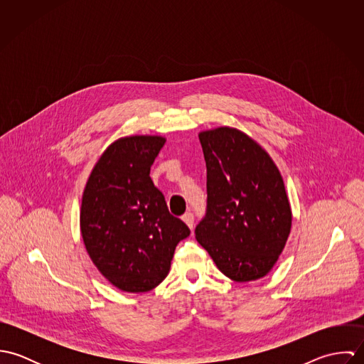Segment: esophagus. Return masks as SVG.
I'll return each instance as SVG.
<instances>
[{
  "label": "esophagus",
  "mask_w": 364,
  "mask_h": 364,
  "mask_svg": "<svg viewBox=\"0 0 364 364\" xmlns=\"http://www.w3.org/2000/svg\"><path fill=\"white\" fill-rule=\"evenodd\" d=\"M182 220H183V223L192 230L193 228V223H195V217H193V214L189 211V213H185L183 215H182Z\"/></svg>",
  "instance_id": "1"
}]
</instances>
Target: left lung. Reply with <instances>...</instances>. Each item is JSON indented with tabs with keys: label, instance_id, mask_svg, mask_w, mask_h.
<instances>
[{
	"label": "left lung",
	"instance_id": "8db88e82",
	"mask_svg": "<svg viewBox=\"0 0 364 364\" xmlns=\"http://www.w3.org/2000/svg\"><path fill=\"white\" fill-rule=\"evenodd\" d=\"M199 140L208 168V211L196 240L231 280L262 279L291 230L283 178L270 156L238 129L205 130Z\"/></svg>",
	"mask_w": 364,
	"mask_h": 364
}]
</instances>
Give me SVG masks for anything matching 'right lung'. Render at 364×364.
Returning a JSON list of instances; mask_svg holds the SVG:
<instances>
[{"label":"right lung","instance_id":"1","mask_svg":"<svg viewBox=\"0 0 364 364\" xmlns=\"http://www.w3.org/2000/svg\"><path fill=\"white\" fill-rule=\"evenodd\" d=\"M161 136L113 141L84 189L80 227L85 250L105 279L122 291L146 293L168 274L188 225L169 214L150 178Z\"/></svg>","mask_w":364,"mask_h":364}]
</instances>
